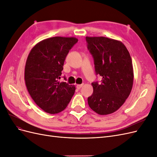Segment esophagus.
Instances as JSON below:
<instances>
[{
	"mask_svg": "<svg viewBox=\"0 0 157 157\" xmlns=\"http://www.w3.org/2000/svg\"><path fill=\"white\" fill-rule=\"evenodd\" d=\"M82 86H83V84H77V89H80V88L82 87Z\"/></svg>",
	"mask_w": 157,
	"mask_h": 157,
	"instance_id": "obj_1",
	"label": "esophagus"
}]
</instances>
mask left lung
Here are the masks:
<instances>
[{"label": "left lung", "instance_id": "obj_1", "mask_svg": "<svg viewBox=\"0 0 157 157\" xmlns=\"http://www.w3.org/2000/svg\"><path fill=\"white\" fill-rule=\"evenodd\" d=\"M96 75L101 82L92 83L94 92L88 103L94 111L106 115L117 111L129 96L134 71L129 52L122 42L103 36H86Z\"/></svg>", "mask_w": 157, "mask_h": 157}]
</instances>
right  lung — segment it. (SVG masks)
Segmentation results:
<instances>
[{
  "label": "right lung",
  "instance_id": "right-lung-1",
  "mask_svg": "<svg viewBox=\"0 0 157 157\" xmlns=\"http://www.w3.org/2000/svg\"><path fill=\"white\" fill-rule=\"evenodd\" d=\"M77 42L75 37L49 38L37 43L27 57L25 67L27 90L36 105L46 113L63 111L75 94L74 85L60 82L59 79L66 56Z\"/></svg>",
  "mask_w": 157,
  "mask_h": 157
}]
</instances>
